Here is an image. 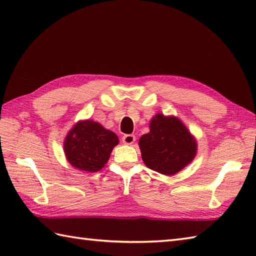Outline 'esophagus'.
<instances>
[{"label":"esophagus","instance_id":"obj_1","mask_svg":"<svg viewBox=\"0 0 256 256\" xmlns=\"http://www.w3.org/2000/svg\"><path fill=\"white\" fill-rule=\"evenodd\" d=\"M122 142L126 145H131L135 142V136L133 134H126L122 138Z\"/></svg>","mask_w":256,"mask_h":256}]
</instances>
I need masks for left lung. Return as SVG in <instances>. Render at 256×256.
<instances>
[{"label": "left lung", "mask_w": 256, "mask_h": 256, "mask_svg": "<svg viewBox=\"0 0 256 256\" xmlns=\"http://www.w3.org/2000/svg\"><path fill=\"white\" fill-rule=\"evenodd\" d=\"M138 145L144 164L167 176L180 172L197 154V142L180 120L162 113L152 118Z\"/></svg>", "instance_id": "obj_1"}]
</instances>
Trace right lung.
<instances>
[{"label": "right lung", "mask_w": 256, "mask_h": 256, "mask_svg": "<svg viewBox=\"0 0 256 256\" xmlns=\"http://www.w3.org/2000/svg\"><path fill=\"white\" fill-rule=\"evenodd\" d=\"M118 144L116 133L100 123L86 120L70 130L64 142V152L70 165L77 170L96 172L103 168L111 152Z\"/></svg>", "instance_id": "1"}]
</instances>
